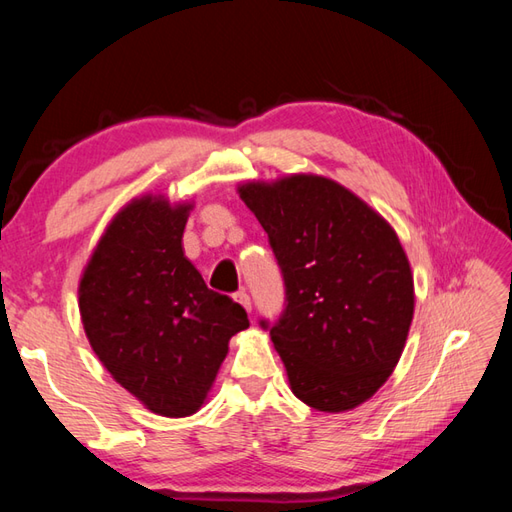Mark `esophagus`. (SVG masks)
Instances as JSON below:
<instances>
[{
  "mask_svg": "<svg viewBox=\"0 0 512 512\" xmlns=\"http://www.w3.org/2000/svg\"><path fill=\"white\" fill-rule=\"evenodd\" d=\"M235 301L239 303V306H242L246 312H250V297L246 295L244 290H239V292H235Z\"/></svg>",
  "mask_w": 512,
  "mask_h": 512,
  "instance_id": "obj_1",
  "label": "esophagus"
}]
</instances>
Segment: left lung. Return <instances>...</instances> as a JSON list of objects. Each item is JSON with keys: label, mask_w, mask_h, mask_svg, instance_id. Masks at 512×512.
Returning <instances> with one entry per match:
<instances>
[{"label": "left lung", "mask_w": 512, "mask_h": 512, "mask_svg": "<svg viewBox=\"0 0 512 512\" xmlns=\"http://www.w3.org/2000/svg\"><path fill=\"white\" fill-rule=\"evenodd\" d=\"M237 193L284 273L288 306L270 339L292 394L325 413L363 405L398 365L416 306L394 226L317 173L248 180Z\"/></svg>", "instance_id": "1"}]
</instances>
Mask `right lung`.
<instances>
[{
	"label": "right lung",
	"mask_w": 512,
	"mask_h": 512,
	"mask_svg": "<svg viewBox=\"0 0 512 512\" xmlns=\"http://www.w3.org/2000/svg\"><path fill=\"white\" fill-rule=\"evenodd\" d=\"M193 200L145 193L118 209L79 279L94 354L140 405L165 418L204 407L246 310L209 290L182 248Z\"/></svg>",
	"instance_id": "right-lung-1"
}]
</instances>
